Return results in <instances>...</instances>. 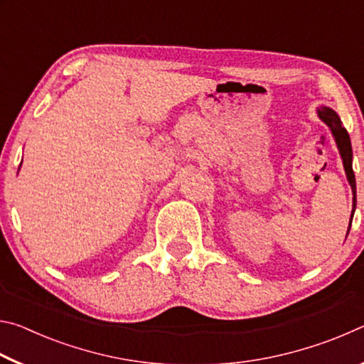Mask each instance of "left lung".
<instances>
[{
  "mask_svg": "<svg viewBox=\"0 0 364 364\" xmlns=\"http://www.w3.org/2000/svg\"><path fill=\"white\" fill-rule=\"evenodd\" d=\"M318 115H319V119H321L326 123V125L331 128V132L336 138L338 151H341V156H342V160H343V167H345V173H347L350 186H352V191H353V212H355V207H356V183H355V173H353V168H352V144H350V136H348L347 130H345V128L342 127V122H341V119H338V115L334 112V110L328 109V107L318 109ZM353 212H352V217H353ZM348 231H350V226H348Z\"/></svg>",
  "mask_w": 364,
  "mask_h": 364,
  "instance_id": "8db88e82",
  "label": "left lung"
}]
</instances>
